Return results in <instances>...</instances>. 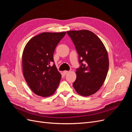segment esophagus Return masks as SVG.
I'll use <instances>...</instances> for the list:
<instances>
[{
    "label": "esophagus",
    "instance_id": "1",
    "mask_svg": "<svg viewBox=\"0 0 132 132\" xmlns=\"http://www.w3.org/2000/svg\"><path fill=\"white\" fill-rule=\"evenodd\" d=\"M69 73V71L65 70V71H63V74H64V75H66L67 73Z\"/></svg>",
    "mask_w": 132,
    "mask_h": 132
}]
</instances>
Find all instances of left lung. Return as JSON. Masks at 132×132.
<instances>
[{"mask_svg": "<svg viewBox=\"0 0 132 132\" xmlns=\"http://www.w3.org/2000/svg\"><path fill=\"white\" fill-rule=\"evenodd\" d=\"M74 44L80 66L73 87L81 96H89L100 89L109 67L106 48L96 35L86 30L67 32Z\"/></svg>", "mask_w": 132, "mask_h": 132, "instance_id": "1", "label": "left lung"}]
</instances>
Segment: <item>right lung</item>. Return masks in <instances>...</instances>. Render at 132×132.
I'll return each mask as SVG.
<instances>
[{"label": "right lung", "instance_id": "add662e5", "mask_svg": "<svg viewBox=\"0 0 132 132\" xmlns=\"http://www.w3.org/2000/svg\"><path fill=\"white\" fill-rule=\"evenodd\" d=\"M66 32H43L27 42L22 54V71L34 93L42 97L53 95L62 78L54 63L53 53Z\"/></svg>", "mask_w": 132, "mask_h": 132}]
</instances>
